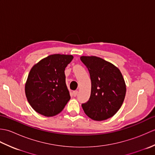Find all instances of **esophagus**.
Segmentation results:
<instances>
[{"mask_svg": "<svg viewBox=\"0 0 155 155\" xmlns=\"http://www.w3.org/2000/svg\"><path fill=\"white\" fill-rule=\"evenodd\" d=\"M77 94H78V91H74L72 92V94H73L74 97L77 96Z\"/></svg>", "mask_w": 155, "mask_h": 155, "instance_id": "obj_1", "label": "esophagus"}]
</instances>
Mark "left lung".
I'll return each instance as SVG.
<instances>
[{
  "label": "left lung",
  "instance_id": "left-lung-1",
  "mask_svg": "<svg viewBox=\"0 0 155 155\" xmlns=\"http://www.w3.org/2000/svg\"><path fill=\"white\" fill-rule=\"evenodd\" d=\"M91 80L89 100L82 104L88 117L101 121L117 113L124 100L126 84L121 72L110 62L95 56H82Z\"/></svg>",
  "mask_w": 155,
  "mask_h": 155
}]
</instances>
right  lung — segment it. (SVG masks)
Instances as JSON below:
<instances>
[{
  "mask_svg": "<svg viewBox=\"0 0 155 155\" xmlns=\"http://www.w3.org/2000/svg\"><path fill=\"white\" fill-rule=\"evenodd\" d=\"M72 59L71 54H51L32 67L25 83V94L37 113L49 117L63 110L71 98L64 70Z\"/></svg>",
  "mask_w": 155,
  "mask_h": 155,
  "instance_id": "obj_1",
  "label": "right lung"
}]
</instances>
